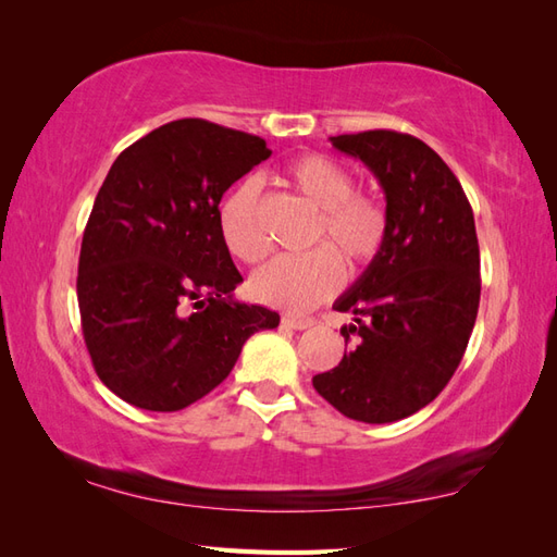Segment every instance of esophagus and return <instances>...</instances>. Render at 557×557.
Returning a JSON list of instances; mask_svg holds the SVG:
<instances>
[{"label":"esophagus","instance_id":"obj_1","mask_svg":"<svg viewBox=\"0 0 557 557\" xmlns=\"http://www.w3.org/2000/svg\"><path fill=\"white\" fill-rule=\"evenodd\" d=\"M282 325L294 327V330H306V327H311V325H313V321H311V318H304V315L285 313V315H282Z\"/></svg>","mask_w":557,"mask_h":557}]
</instances>
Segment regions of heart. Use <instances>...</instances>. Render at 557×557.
Here are the masks:
<instances>
[{"instance_id": "obj_1", "label": "heart", "mask_w": 557, "mask_h": 557, "mask_svg": "<svg viewBox=\"0 0 557 557\" xmlns=\"http://www.w3.org/2000/svg\"><path fill=\"white\" fill-rule=\"evenodd\" d=\"M287 182L313 208L321 210L313 227V244L306 253L272 258L251 277V292L260 304L294 313L311 311L339 289L345 256L351 270L371 265L387 242L389 218L371 194L354 191V174L321 152H304L285 168ZM218 227L227 251L253 265L270 251V236L258 206V184L244 180L222 198Z\"/></svg>"}]
</instances>
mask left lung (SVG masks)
Here are the masks:
<instances>
[{
    "mask_svg": "<svg viewBox=\"0 0 557 557\" xmlns=\"http://www.w3.org/2000/svg\"><path fill=\"white\" fill-rule=\"evenodd\" d=\"M381 182L389 232L335 311L357 325L354 347L313 387L339 413L363 423L411 417L443 393L465 357L481 299L474 212L443 158L409 134L333 136Z\"/></svg>",
    "mask_w": 557,
    "mask_h": 557,
    "instance_id": "8db88e82",
    "label": "left lung"
}]
</instances>
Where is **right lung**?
Instances as JSON below:
<instances>
[{"label":"right lung","instance_id":"right-lung-1","mask_svg":"<svg viewBox=\"0 0 557 557\" xmlns=\"http://www.w3.org/2000/svg\"><path fill=\"white\" fill-rule=\"evenodd\" d=\"M265 140L176 120L114 160L78 258V309L92 369L116 397L180 411L215 389L244 342L280 325L232 299L242 282L224 246V191L270 158Z\"/></svg>","mask_w":557,"mask_h":557}]
</instances>
